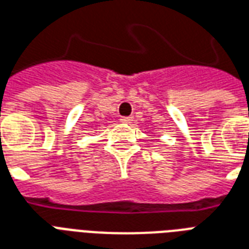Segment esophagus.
<instances>
[{"label":"esophagus","mask_w":249,"mask_h":249,"mask_svg":"<svg viewBox=\"0 0 249 249\" xmlns=\"http://www.w3.org/2000/svg\"><path fill=\"white\" fill-rule=\"evenodd\" d=\"M120 121H121V123H124V124H129V123H132V121H133V117L132 116L121 117Z\"/></svg>","instance_id":"34e87169"}]
</instances>
